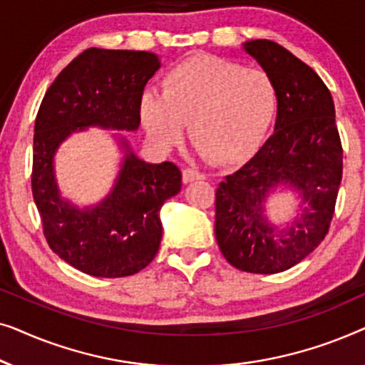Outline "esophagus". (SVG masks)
Instances as JSON below:
<instances>
[{
    "label": "esophagus",
    "mask_w": 365,
    "mask_h": 365,
    "mask_svg": "<svg viewBox=\"0 0 365 365\" xmlns=\"http://www.w3.org/2000/svg\"><path fill=\"white\" fill-rule=\"evenodd\" d=\"M206 176H204L202 173L196 171V169H184L182 171V181L184 182H192V181H201V179H204Z\"/></svg>",
    "instance_id": "1"
}]
</instances>
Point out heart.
Returning a JSON list of instances; mask_svg holds the SVG:
<instances>
[{
  "label": "heart",
  "instance_id": "1",
  "mask_svg": "<svg viewBox=\"0 0 365 365\" xmlns=\"http://www.w3.org/2000/svg\"><path fill=\"white\" fill-rule=\"evenodd\" d=\"M277 106V86L264 69L194 54L168 71L163 96L144 93L141 119L161 148L181 141L189 124V138L204 158L234 164L261 146Z\"/></svg>",
  "mask_w": 365,
  "mask_h": 365
}]
</instances>
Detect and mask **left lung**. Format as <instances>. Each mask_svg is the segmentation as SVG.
<instances>
[{"label": "left lung", "instance_id": "8db88e82", "mask_svg": "<svg viewBox=\"0 0 365 365\" xmlns=\"http://www.w3.org/2000/svg\"><path fill=\"white\" fill-rule=\"evenodd\" d=\"M244 49L276 83V128L251 161L219 184L214 231L231 266L276 274L307 257L329 232L342 144L331 91L312 68L269 39L247 41ZM279 183L296 188L307 204L287 232H276L262 214V202Z\"/></svg>", "mask_w": 365, "mask_h": 365}]
</instances>
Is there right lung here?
<instances>
[{
    "instance_id": "right-lung-1",
    "label": "right lung",
    "mask_w": 365,
    "mask_h": 365,
    "mask_svg": "<svg viewBox=\"0 0 365 365\" xmlns=\"http://www.w3.org/2000/svg\"><path fill=\"white\" fill-rule=\"evenodd\" d=\"M161 63L154 53L89 48L44 94L34 123L31 189L44 237L63 261L94 277H126L148 266L163 237L161 206L181 191L176 164L136 158L126 139L121 171L101 204L79 209L61 197L53 159L88 126L136 131L144 86Z\"/></svg>"
}]
</instances>
